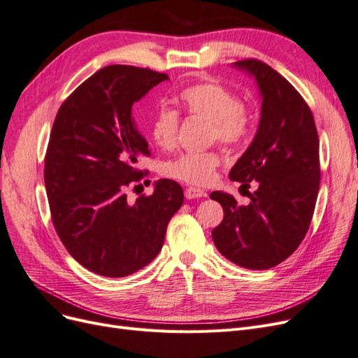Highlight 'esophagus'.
<instances>
[{"label": "esophagus", "instance_id": "1", "mask_svg": "<svg viewBox=\"0 0 358 358\" xmlns=\"http://www.w3.org/2000/svg\"><path fill=\"white\" fill-rule=\"evenodd\" d=\"M208 194H206V191L200 189V188H196V187H188L185 189V197L188 200H192V199H200V197H206Z\"/></svg>", "mask_w": 358, "mask_h": 358}]
</instances>
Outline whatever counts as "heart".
<instances>
[{
  "label": "heart",
  "mask_w": 358,
  "mask_h": 358,
  "mask_svg": "<svg viewBox=\"0 0 358 358\" xmlns=\"http://www.w3.org/2000/svg\"><path fill=\"white\" fill-rule=\"evenodd\" d=\"M178 101L188 115L208 119L210 140L216 138L222 145L236 146L249 133L251 115L246 106L220 82L206 80L187 86L178 95ZM178 131L179 113L166 106L158 107L149 127L154 142L162 149H170L176 143ZM220 162L221 157L215 150L182 154L166 162L164 175L191 185H208Z\"/></svg>",
  "instance_id": "heart-1"
}]
</instances>
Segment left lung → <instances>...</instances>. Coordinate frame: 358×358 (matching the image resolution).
Returning a JSON list of instances; mask_svg holds the SVG:
<instances>
[{"label":"left lung","mask_w":358,"mask_h":358,"mask_svg":"<svg viewBox=\"0 0 358 358\" xmlns=\"http://www.w3.org/2000/svg\"><path fill=\"white\" fill-rule=\"evenodd\" d=\"M255 79L262 94L257 134L230 171V179L249 188V204L213 191L222 222L212 230L218 251L231 263L266 270L296 251L309 230L320 189V140L313 115L285 78L258 59L234 62Z\"/></svg>","instance_id":"obj_1"}]
</instances>
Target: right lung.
<instances>
[{
	"instance_id": "right-lung-1",
	"label": "right lung",
	"mask_w": 358,
	"mask_h": 358,
	"mask_svg": "<svg viewBox=\"0 0 358 358\" xmlns=\"http://www.w3.org/2000/svg\"><path fill=\"white\" fill-rule=\"evenodd\" d=\"M167 79L107 66L73 91L53 122L45 157L52 222L70 255L96 275L122 278L152 262L183 203L182 187L170 179H159L150 196L127 199L145 176L136 164L150 155L133 104Z\"/></svg>"
}]
</instances>
